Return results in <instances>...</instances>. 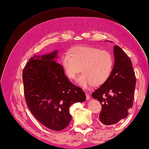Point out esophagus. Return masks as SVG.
<instances>
[{"label": "esophagus", "instance_id": "obj_1", "mask_svg": "<svg viewBox=\"0 0 149 149\" xmlns=\"http://www.w3.org/2000/svg\"><path fill=\"white\" fill-rule=\"evenodd\" d=\"M86 100H90V96H89V94H88L87 93H86Z\"/></svg>", "mask_w": 149, "mask_h": 149}]
</instances>
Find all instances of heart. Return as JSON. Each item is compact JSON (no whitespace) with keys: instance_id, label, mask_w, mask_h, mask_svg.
I'll list each match as a JSON object with an SVG mask.
<instances>
[{"instance_id":"heart-1","label":"heart","mask_w":149,"mask_h":149,"mask_svg":"<svg viewBox=\"0 0 149 149\" xmlns=\"http://www.w3.org/2000/svg\"><path fill=\"white\" fill-rule=\"evenodd\" d=\"M70 53L61 57V64L67 77L75 80L82 71L78 83L81 87L88 89L94 85H101L109 79L114 67V58L106 50L86 46L72 48Z\"/></svg>"}]
</instances>
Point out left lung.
Masks as SVG:
<instances>
[{
  "mask_svg": "<svg viewBox=\"0 0 149 149\" xmlns=\"http://www.w3.org/2000/svg\"><path fill=\"white\" fill-rule=\"evenodd\" d=\"M114 55L110 78L92 93L93 97L102 104L99 119L104 125L116 124L128 116V111L133 106L136 84L132 61L127 54L116 45Z\"/></svg>",
  "mask_w": 149,
  "mask_h": 149,
  "instance_id": "obj_1",
  "label": "left lung"
}]
</instances>
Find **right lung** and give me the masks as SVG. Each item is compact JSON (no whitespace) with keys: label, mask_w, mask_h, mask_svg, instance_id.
I'll return each instance as SVG.
<instances>
[{"label":"right lung","mask_w":149,"mask_h":149,"mask_svg":"<svg viewBox=\"0 0 149 149\" xmlns=\"http://www.w3.org/2000/svg\"><path fill=\"white\" fill-rule=\"evenodd\" d=\"M58 51L35 55L23 70L25 100L35 118L53 130L66 128L71 120L69 109L86 100L84 92L72 83L56 63Z\"/></svg>","instance_id":"obj_1"}]
</instances>
